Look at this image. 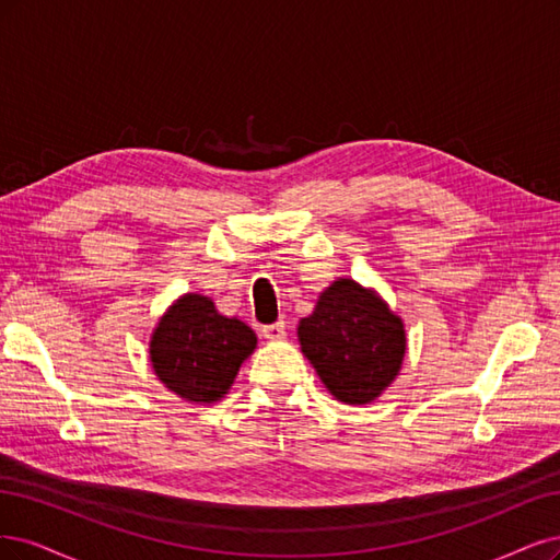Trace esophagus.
Wrapping results in <instances>:
<instances>
[{
    "mask_svg": "<svg viewBox=\"0 0 560 560\" xmlns=\"http://www.w3.org/2000/svg\"><path fill=\"white\" fill-rule=\"evenodd\" d=\"M262 335H265V339H269V341H281V339L285 337L283 320L272 323V326H265V328H262Z\"/></svg>",
    "mask_w": 560,
    "mask_h": 560,
    "instance_id": "obj_1",
    "label": "esophagus"
}]
</instances>
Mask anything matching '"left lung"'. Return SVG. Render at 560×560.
I'll return each mask as SVG.
<instances>
[{"mask_svg":"<svg viewBox=\"0 0 560 560\" xmlns=\"http://www.w3.org/2000/svg\"><path fill=\"white\" fill-rule=\"evenodd\" d=\"M298 339L320 382L345 405L376 400L398 376L405 323L370 288L337 279L300 320Z\"/></svg>","mask_w":560,"mask_h":560,"instance_id":"1","label":"left lung"}]
</instances>
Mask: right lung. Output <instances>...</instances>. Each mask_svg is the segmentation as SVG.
<instances>
[{
  "instance_id": "right-lung-1",
  "label": "right lung",
  "mask_w": 560,
  "mask_h": 560,
  "mask_svg": "<svg viewBox=\"0 0 560 560\" xmlns=\"http://www.w3.org/2000/svg\"><path fill=\"white\" fill-rule=\"evenodd\" d=\"M256 345L246 323L221 316L209 298L188 293L160 318L149 353L158 378L178 398L211 405L228 393Z\"/></svg>"
}]
</instances>
